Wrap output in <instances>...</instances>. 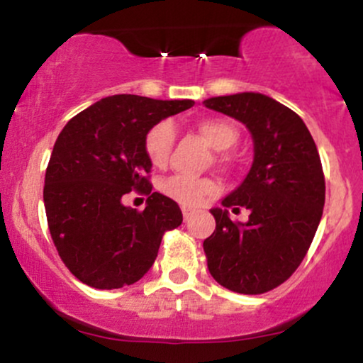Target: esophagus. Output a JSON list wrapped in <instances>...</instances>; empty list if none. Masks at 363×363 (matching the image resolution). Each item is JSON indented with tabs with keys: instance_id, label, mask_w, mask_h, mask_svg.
I'll return each mask as SVG.
<instances>
[{
	"instance_id": "1",
	"label": "esophagus",
	"mask_w": 363,
	"mask_h": 363,
	"mask_svg": "<svg viewBox=\"0 0 363 363\" xmlns=\"http://www.w3.org/2000/svg\"><path fill=\"white\" fill-rule=\"evenodd\" d=\"M196 213V211L193 210V208H187V206H184L182 208V216H184V220L187 222V220L191 218V216H193Z\"/></svg>"
}]
</instances>
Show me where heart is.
<instances>
[{"instance_id":"heart-1","label":"heart","mask_w":363,"mask_h":363,"mask_svg":"<svg viewBox=\"0 0 363 363\" xmlns=\"http://www.w3.org/2000/svg\"><path fill=\"white\" fill-rule=\"evenodd\" d=\"M198 129L208 143L215 150H227L237 141V129L225 119H203L198 123ZM174 126L169 121H160L148 129L145 136V152L153 165L162 167L169 162L174 147ZM162 193L186 206H198L210 196L220 191V184L215 179L189 177L176 174L165 179L160 184Z\"/></svg>"}]
</instances>
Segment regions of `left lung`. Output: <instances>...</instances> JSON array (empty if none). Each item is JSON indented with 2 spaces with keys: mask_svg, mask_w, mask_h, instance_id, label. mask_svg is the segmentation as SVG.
Listing matches in <instances>:
<instances>
[{
  "mask_svg": "<svg viewBox=\"0 0 363 363\" xmlns=\"http://www.w3.org/2000/svg\"><path fill=\"white\" fill-rule=\"evenodd\" d=\"M203 104L245 124L254 141L247 177L211 210L208 269L225 289L264 294L294 274L318 230L326 198L318 147L303 121L268 95L244 91ZM228 207L249 209L248 222L232 223Z\"/></svg>",
  "mask_w": 363,
  "mask_h": 363,
  "instance_id": "obj_1",
  "label": "left lung"
}]
</instances>
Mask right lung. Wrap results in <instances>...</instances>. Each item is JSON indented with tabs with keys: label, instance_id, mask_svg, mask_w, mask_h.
Masks as SVG:
<instances>
[{
	"label": "right lung",
	"instance_id": "add662e5",
	"mask_svg": "<svg viewBox=\"0 0 363 363\" xmlns=\"http://www.w3.org/2000/svg\"><path fill=\"white\" fill-rule=\"evenodd\" d=\"M193 101L112 95L68 121L45 170L44 205L57 254L78 280L99 290L133 285L152 268L162 237L182 223L181 208L152 193L148 129ZM135 189L143 212L120 199Z\"/></svg>",
	"mask_w": 363,
	"mask_h": 363
}]
</instances>
